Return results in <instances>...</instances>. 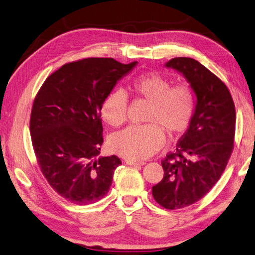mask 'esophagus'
<instances>
[{"instance_id":"obj_1","label":"esophagus","mask_w":255,"mask_h":255,"mask_svg":"<svg viewBox=\"0 0 255 255\" xmlns=\"http://www.w3.org/2000/svg\"><path fill=\"white\" fill-rule=\"evenodd\" d=\"M126 162L129 166H143V165H145L144 161H136V160H131V159H127Z\"/></svg>"}]
</instances>
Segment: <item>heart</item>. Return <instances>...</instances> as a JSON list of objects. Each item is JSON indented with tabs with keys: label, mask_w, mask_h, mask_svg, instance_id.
<instances>
[{
	"label": "heart",
	"mask_w": 255,
	"mask_h": 255,
	"mask_svg": "<svg viewBox=\"0 0 255 255\" xmlns=\"http://www.w3.org/2000/svg\"><path fill=\"white\" fill-rule=\"evenodd\" d=\"M131 88L138 98L149 103L144 126H132L113 134L110 149L128 159L140 160L159 150L165 143L166 131L171 136L180 135L193 119L196 96L189 84L172 85L157 72L143 73L134 78ZM100 117L113 128H119L128 117V97L121 89L112 90L100 105Z\"/></svg>",
	"instance_id": "1"
}]
</instances>
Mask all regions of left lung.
Returning a JSON list of instances; mask_svg holds the SVG:
<instances>
[{
	"mask_svg": "<svg viewBox=\"0 0 255 255\" xmlns=\"http://www.w3.org/2000/svg\"><path fill=\"white\" fill-rule=\"evenodd\" d=\"M166 66L182 73L197 98L190 127L161 160L163 178L151 190L160 206L179 209L200 201L222 177L235 146L236 108L226 84L200 62L174 58Z\"/></svg>",
	"mask_w": 255,
	"mask_h": 255,
	"instance_id": "8db88e82",
	"label": "left lung"
}]
</instances>
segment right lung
<instances>
[{"mask_svg": "<svg viewBox=\"0 0 255 255\" xmlns=\"http://www.w3.org/2000/svg\"><path fill=\"white\" fill-rule=\"evenodd\" d=\"M136 63L112 58L70 62L48 76L33 100L30 135L37 162L51 188L74 204L103 199L121 165L116 155L98 158L100 105Z\"/></svg>", "mask_w": 255, "mask_h": 255, "instance_id": "1", "label": "right lung"}]
</instances>
